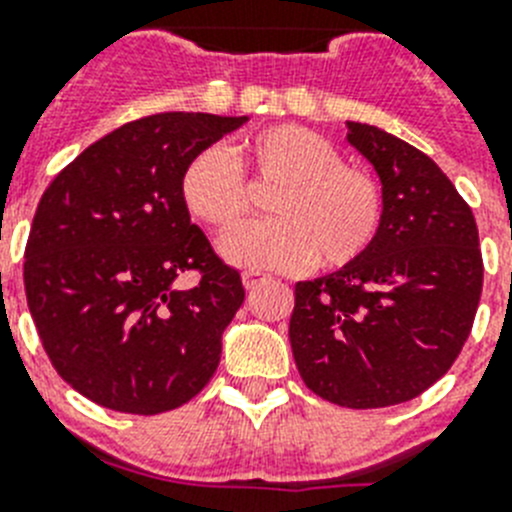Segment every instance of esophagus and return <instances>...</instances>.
<instances>
[{"mask_svg":"<svg viewBox=\"0 0 512 512\" xmlns=\"http://www.w3.org/2000/svg\"><path fill=\"white\" fill-rule=\"evenodd\" d=\"M264 282H269V274H261V271H243V284H246V289L259 287V284Z\"/></svg>","mask_w":512,"mask_h":512,"instance_id":"esophagus-1","label":"esophagus"}]
</instances>
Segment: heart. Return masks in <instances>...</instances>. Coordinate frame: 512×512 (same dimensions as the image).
I'll return each instance as SVG.
<instances>
[{
  "mask_svg": "<svg viewBox=\"0 0 512 512\" xmlns=\"http://www.w3.org/2000/svg\"><path fill=\"white\" fill-rule=\"evenodd\" d=\"M254 186H279L274 221L252 224L220 241L223 259L243 269L289 271L315 264L341 269L361 259L384 223V192L369 171L343 164L328 138L302 125H271L246 135L230 156L202 148L182 171L179 194L189 215L227 233L250 206Z\"/></svg>",
  "mask_w": 512,
  "mask_h": 512,
  "instance_id": "heart-1",
  "label": "heart"
}]
</instances>
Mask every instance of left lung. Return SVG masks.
I'll return each mask as SVG.
<instances>
[{"instance_id":"obj_1","label":"left lung","mask_w":512,"mask_h":512,"mask_svg":"<svg viewBox=\"0 0 512 512\" xmlns=\"http://www.w3.org/2000/svg\"><path fill=\"white\" fill-rule=\"evenodd\" d=\"M346 128L382 179L384 223L354 264L295 284L289 343L307 390L341 408H390L449 372L485 269L472 207L449 176L374 125Z\"/></svg>"}]
</instances>
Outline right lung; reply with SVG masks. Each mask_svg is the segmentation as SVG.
I'll return each instance as SVG.
<instances>
[{
	"label": "right lung",
	"mask_w": 512,
	"mask_h": 512,
	"mask_svg": "<svg viewBox=\"0 0 512 512\" xmlns=\"http://www.w3.org/2000/svg\"><path fill=\"white\" fill-rule=\"evenodd\" d=\"M246 120L140 117L81 151L40 197L27 307L53 369L102 408L166 413L215 374L246 289L189 220L179 182L194 153ZM184 270L201 274L192 290L175 287Z\"/></svg>",
	"instance_id": "1"
}]
</instances>
